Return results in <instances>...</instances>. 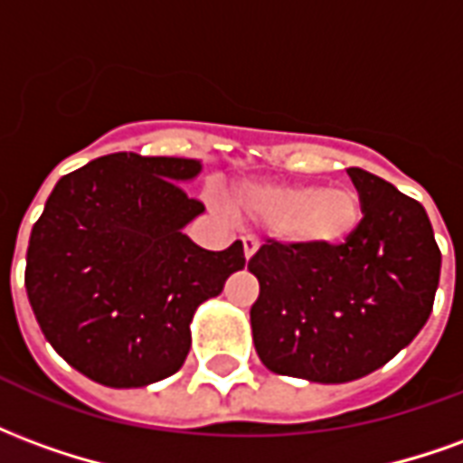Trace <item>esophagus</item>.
Listing matches in <instances>:
<instances>
[{
    "instance_id": "obj_1",
    "label": "esophagus",
    "mask_w": 463,
    "mask_h": 463,
    "mask_svg": "<svg viewBox=\"0 0 463 463\" xmlns=\"http://www.w3.org/2000/svg\"><path fill=\"white\" fill-rule=\"evenodd\" d=\"M258 248H260V241H258V238H252V235L242 238V250H245V260H250L252 255L258 252Z\"/></svg>"
}]
</instances>
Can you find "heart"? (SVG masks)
<instances>
[{
    "mask_svg": "<svg viewBox=\"0 0 463 463\" xmlns=\"http://www.w3.org/2000/svg\"><path fill=\"white\" fill-rule=\"evenodd\" d=\"M231 205L242 221L278 228L280 238L307 250L340 248L362 222V201L349 188L245 183L232 191Z\"/></svg>",
    "mask_w": 463,
    "mask_h": 463,
    "instance_id": "b5f03b06",
    "label": "heart"
}]
</instances>
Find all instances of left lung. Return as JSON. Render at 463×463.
I'll list each match as a JSON object with an SVG mask.
<instances>
[{"mask_svg":"<svg viewBox=\"0 0 463 463\" xmlns=\"http://www.w3.org/2000/svg\"><path fill=\"white\" fill-rule=\"evenodd\" d=\"M362 201L357 232L330 250L268 241L248 262L260 282L250 307L262 364L285 377L342 384L367 377L427 325L441 252L424 205L349 168Z\"/></svg>","mask_w":463,"mask_h":463,"instance_id":"8db88e82","label":"left lung"}]
</instances>
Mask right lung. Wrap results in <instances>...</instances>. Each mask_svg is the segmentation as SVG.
<instances>
[{
    "mask_svg": "<svg viewBox=\"0 0 463 463\" xmlns=\"http://www.w3.org/2000/svg\"><path fill=\"white\" fill-rule=\"evenodd\" d=\"M195 158L111 153L56 183L32 228L24 285L61 357L104 387L175 374L198 305L245 268L242 242L205 250L183 232L205 205L181 183Z\"/></svg>",
    "mask_w": 463,
    "mask_h": 463,
    "instance_id": "add662e5",
    "label": "right lung"
}]
</instances>
